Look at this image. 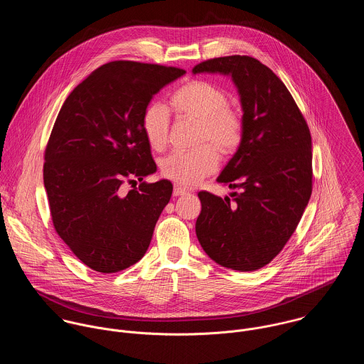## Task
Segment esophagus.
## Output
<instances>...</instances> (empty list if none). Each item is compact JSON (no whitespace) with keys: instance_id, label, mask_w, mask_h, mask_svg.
Masks as SVG:
<instances>
[{"instance_id":"obj_1","label":"esophagus","mask_w":364,"mask_h":364,"mask_svg":"<svg viewBox=\"0 0 364 364\" xmlns=\"http://www.w3.org/2000/svg\"><path fill=\"white\" fill-rule=\"evenodd\" d=\"M188 192L183 189V188H181V186H173V196H182V195H186Z\"/></svg>"}]
</instances>
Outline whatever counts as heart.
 <instances>
[{
  "mask_svg": "<svg viewBox=\"0 0 364 364\" xmlns=\"http://www.w3.org/2000/svg\"><path fill=\"white\" fill-rule=\"evenodd\" d=\"M172 106L181 114L200 122L199 144H213L221 151L234 150L242 137V119L228 106L227 94L208 81H193L178 90ZM171 116L161 102L147 106L141 129L151 149L161 150L168 143ZM220 162L217 150L203 146L195 151H173L161 162V172L172 182L189 188L213 173Z\"/></svg>",
  "mask_w": 364,
  "mask_h": 364,
  "instance_id": "obj_1",
  "label": "heart"
}]
</instances>
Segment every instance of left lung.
<instances>
[{
    "instance_id": "obj_1",
    "label": "left lung",
    "mask_w": 364,
    "mask_h": 364,
    "mask_svg": "<svg viewBox=\"0 0 364 364\" xmlns=\"http://www.w3.org/2000/svg\"><path fill=\"white\" fill-rule=\"evenodd\" d=\"M231 77L242 109V137L217 178L232 192H199L196 235L215 263L252 272L273 259L293 235L311 198L309 126L280 78L257 58L228 55L193 68Z\"/></svg>"
}]
</instances>
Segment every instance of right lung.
Masks as SVG:
<instances>
[{
  "instance_id": "obj_1",
  "label": "right lung",
  "mask_w": 364,
  "mask_h": 364,
  "mask_svg": "<svg viewBox=\"0 0 364 364\" xmlns=\"http://www.w3.org/2000/svg\"><path fill=\"white\" fill-rule=\"evenodd\" d=\"M183 70L112 61L92 71L61 106L45 154L43 181L57 234L101 273L120 272L149 250L172 183L142 182L123 194L124 177L156 171L143 113Z\"/></svg>"
}]
</instances>
